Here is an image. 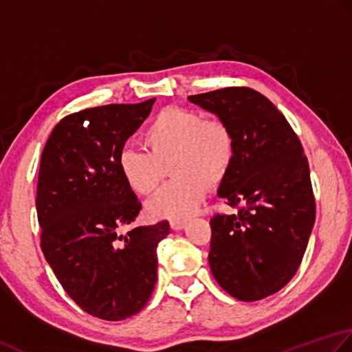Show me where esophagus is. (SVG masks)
I'll list each match as a JSON object with an SVG mask.
<instances>
[{
    "label": "esophagus",
    "instance_id": "esophagus-1",
    "mask_svg": "<svg viewBox=\"0 0 352 352\" xmlns=\"http://www.w3.org/2000/svg\"><path fill=\"white\" fill-rule=\"evenodd\" d=\"M186 225V220L184 219H171L170 220V228L175 229V231H181Z\"/></svg>",
    "mask_w": 352,
    "mask_h": 352
}]
</instances>
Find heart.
I'll list each match as a JSON object with an SVG mask.
<instances>
[{
  "instance_id": "b5f03b06",
  "label": "heart",
  "mask_w": 352,
  "mask_h": 352,
  "mask_svg": "<svg viewBox=\"0 0 352 352\" xmlns=\"http://www.w3.org/2000/svg\"><path fill=\"white\" fill-rule=\"evenodd\" d=\"M150 152L133 147L121 148L118 168L129 188L147 196L166 176L173 181L147 202L150 216L181 219L202 204L210 184L223 181L231 170L235 140L225 121L205 120L196 111L171 107L162 111L142 135Z\"/></svg>"
}]
</instances>
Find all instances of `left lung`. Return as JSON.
Listing matches in <instances>:
<instances>
[{
  "label": "left lung",
  "instance_id": "left-lung-1",
  "mask_svg": "<svg viewBox=\"0 0 352 352\" xmlns=\"http://www.w3.org/2000/svg\"><path fill=\"white\" fill-rule=\"evenodd\" d=\"M188 100L232 131L235 155L219 197L236 214H216L210 267L235 299L274 295L296 274L316 217L307 156L276 106L255 89L232 86Z\"/></svg>",
  "mask_w": 352,
  "mask_h": 352
}]
</instances>
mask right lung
Returning <instances> with one entry per match:
<instances>
[{
    "label": "right lung",
    "mask_w": 352,
    "mask_h": 352,
    "mask_svg": "<svg viewBox=\"0 0 352 352\" xmlns=\"http://www.w3.org/2000/svg\"><path fill=\"white\" fill-rule=\"evenodd\" d=\"M156 98L71 113L53 129L41 157L36 211L41 249L68 296L91 316L123 320L148 302L156 248L167 220L132 225L141 204L118 168V153Z\"/></svg>",
    "instance_id": "add662e5"
}]
</instances>
